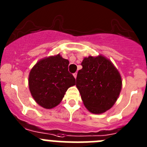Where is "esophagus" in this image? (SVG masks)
<instances>
[{"instance_id": "1", "label": "esophagus", "mask_w": 147, "mask_h": 147, "mask_svg": "<svg viewBox=\"0 0 147 147\" xmlns=\"http://www.w3.org/2000/svg\"><path fill=\"white\" fill-rule=\"evenodd\" d=\"M74 78L75 79H76V76H77V73H74Z\"/></svg>"}]
</instances>
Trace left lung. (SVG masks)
<instances>
[{
  "label": "left lung",
  "mask_w": 147,
  "mask_h": 147,
  "mask_svg": "<svg viewBox=\"0 0 147 147\" xmlns=\"http://www.w3.org/2000/svg\"><path fill=\"white\" fill-rule=\"evenodd\" d=\"M81 65L82 68L78 71L76 88L83 104L92 113H104L119 98L122 88L120 73L102 54L85 57Z\"/></svg>",
  "instance_id": "8db88e82"
}]
</instances>
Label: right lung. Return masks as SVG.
Instances as JSON below:
<instances>
[{
	"instance_id": "add662e5",
	"label": "right lung",
	"mask_w": 147,
	"mask_h": 147,
	"mask_svg": "<svg viewBox=\"0 0 147 147\" xmlns=\"http://www.w3.org/2000/svg\"><path fill=\"white\" fill-rule=\"evenodd\" d=\"M69 61L59 54L41 59L28 75V88L34 101L40 107L52 109L64 97L67 90L76 85L68 71Z\"/></svg>"
}]
</instances>
